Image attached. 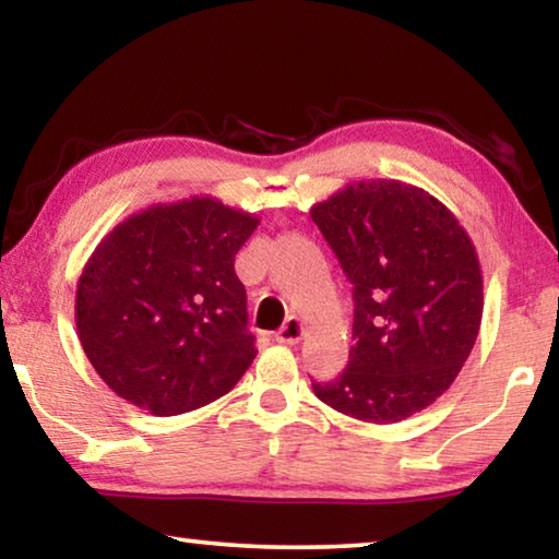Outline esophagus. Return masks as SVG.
Returning a JSON list of instances; mask_svg holds the SVG:
<instances>
[{
	"label": "esophagus",
	"instance_id": "esophagus-1",
	"mask_svg": "<svg viewBox=\"0 0 559 559\" xmlns=\"http://www.w3.org/2000/svg\"><path fill=\"white\" fill-rule=\"evenodd\" d=\"M302 330H306V328H302V320L296 318V316H290L286 323L281 325V330L276 333V340L283 345H296L302 340Z\"/></svg>",
	"mask_w": 559,
	"mask_h": 559
}]
</instances>
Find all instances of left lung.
Wrapping results in <instances>:
<instances>
[{
	"label": "left lung",
	"mask_w": 559,
	"mask_h": 559,
	"mask_svg": "<svg viewBox=\"0 0 559 559\" xmlns=\"http://www.w3.org/2000/svg\"><path fill=\"white\" fill-rule=\"evenodd\" d=\"M310 216L353 283L345 372L313 382L320 402L359 421L394 424L456 380L484 316V273L451 210L400 179H362Z\"/></svg>",
	"instance_id": "left-lung-1"
}]
</instances>
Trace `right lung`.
<instances>
[{"instance_id":"right-lung-1","label":"right lung","mask_w":559,"mask_h":559,"mask_svg":"<svg viewBox=\"0 0 559 559\" xmlns=\"http://www.w3.org/2000/svg\"><path fill=\"white\" fill-rule=\"evenodd\" d=\"M259 226L214 197L153 204L103 236L75 328L112 392L155 416L219 400L257 357L234 257Z\"/></svg>"}]
</instances>
